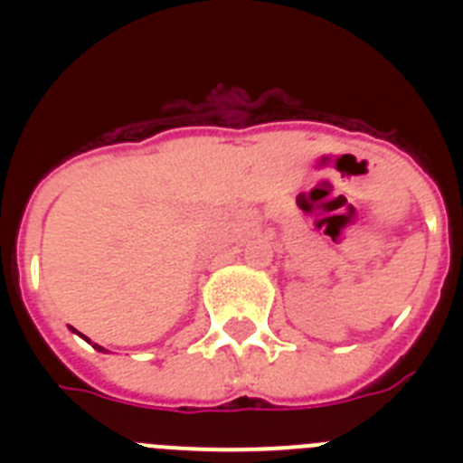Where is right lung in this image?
I'll return each mask as SVG.
<instances>
[{
	"label": "right lung",
	"mask_w": 463,
	"mask_h": 463,
	"mask_svg": "<svg viewBox=\"0 0 463 463\" xmlns=\"http://www.w3.org/2000/svg\"><path fill=\"white\" fill-rule=\"evenodd\" d=\"M94 347H97V350H101V347H99V345H94Z\"/></svg>",
	"instance_id": "obj_1"
}]
</instances>
